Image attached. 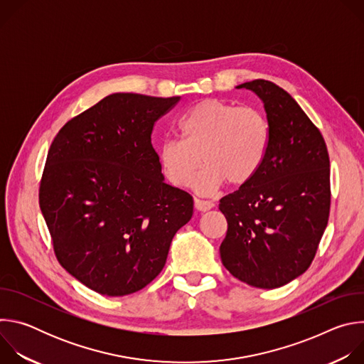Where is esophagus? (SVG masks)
Segmentation results:
<instances>
[{
  "instance_id": "34e87169",
  "label": "esophagus",
  "mask_w": 364,
  "mask_h": 364,
  "mask_svg": "<svg viewBox=\"0 0 364 364\" xmlns=\"http://www.w3.org/2000/svg\"><path fill=\"white\" fill-rule=\"evenodd\" d=\"M194 207L198 212H207L215 207V203L210 200H201V198H194Z\"/></svg>"
}]
</instances>
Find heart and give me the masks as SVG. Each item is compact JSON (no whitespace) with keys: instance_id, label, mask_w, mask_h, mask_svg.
<instances>
[{"instance_id":"heart-1","label":"heart","mask_w":364,"mask_h":364,"mask_svg":"<svg viewBox=\"0 0 364 364\" xmlns=\"http://www.w3.org/2000/svg\"><path fill=\"white\" fill-rule=\"evenodd\" d=\"M181 139H166L160 148V164L167 180L186 187L194 180L201 193H213L226 181L249 183L262 167L269 146L265 117L255 108H236L220 99H204L178 121Z\"/></svg>"}]
</instances>
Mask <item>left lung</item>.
Returning a JSON list of instances; mask_svg holds the SVG:
<instances>
[{
  "instance_id": "obj_1",
  "label": "left lung",
  "mask_w": 364,
  "mask_h": 364,
  "mask_svg": "<svg viewBox=\"0 0 364 364\" xmlns=\"http://www.w3.org/2000/svg\"><path fill=\"white\" fill-rule=\"evenodd\" d=\"M236 89L262 100L269 146L256 176L220 200L228 220L220 257L239 281L274 289L316 256L330 213V159L318 128L282 87L257 79Z\"/></svg>"
}]
</instances>
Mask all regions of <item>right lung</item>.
I'll return each instance as SVG.
<instances>
[{
    "label": "right lung",
    "instance_id": "add662e5",
    "mask_svg": "<svg viewBox=\"0 0 364 364\" xmlns=\"http://www.w3.org/2000/svg\"><path fill=\"white\" fill-rule=\"evenodd\" d=\"M178 100L112 93L51 142L40 209L60 265L95 292L124 296L146 287L193 216V197L164 181L151 144L155 121Z\"/></svg>",
    "mask_w": 364,
    "mask_h": 364
}]
</instances>
